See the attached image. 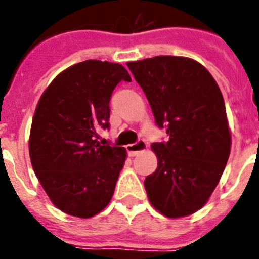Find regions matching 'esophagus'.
I'll return each mask as SVG.
<instances>
[{
    "instance_id": "1",
    "label": "esophagus",
    "mask_w": 259,
    "mask_h": 259,
    "mask_svg": "<svg viewBox=\"0 0 259 259\" xmlns=\"http://www.w3.org/2000/svg\"><path fill=\"white\" fill-rule=\"evenodd\" d=\"M145 148H146V143H145V140H143V139H139L138 142L133 143V144L126 145L127 154H129L130 156H135L138 153H140V151L144 150Z\"/></svg>"
}]
</instances>
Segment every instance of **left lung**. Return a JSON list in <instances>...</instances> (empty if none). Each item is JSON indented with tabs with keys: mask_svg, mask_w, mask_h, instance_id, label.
<instances>
[{
	"mask_svg": "<svg viewBox=\"0 0 259 259\" xmlns=\"http://www.w3.org/2000/svg\"><path fill=\"white\" fill-rule=\"evenodd\" d=\"M168 140L153 143L158 168L144 180L155 209L169 218L199 210L209 199L231 153L226 105L215 80L188 57L127 62Z\"/></svg>",
	"mask_w": 259,
	"mask_h": 259,
	"instance_id": "8db88e82",
	"label": "left lung"
}]
</instances>
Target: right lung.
<instances>
[{
  "label": "right lung",
  "instance_id": "1",
  "mask_svg": "<svg viewBox=\"0 0 259 259\" xmlns=\"http://www.w3.org/2000/svg\"><path fill=\"white\" fill-rule=\"evenodd\" d=\"M124 66L86 60L57 75L33 115L30 158L36 177L60 210L90 218L110 202L126 150L100 145L99 129H109L110 99Z\"/></svg>",
  "mask_w": 259,
  "mask_h": 259
}]
</instances>
